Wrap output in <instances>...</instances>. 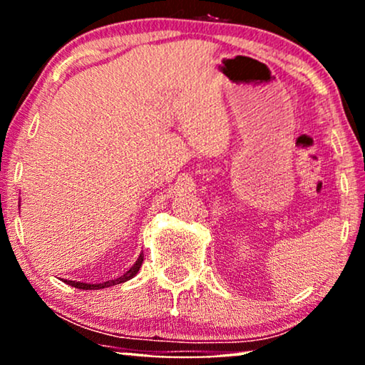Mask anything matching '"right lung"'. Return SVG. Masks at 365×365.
<instances>
[{
    "instance_id": "obj_1",
    "label": "right lung",
    "mask_w": 365,
    "mask_h": 365,
    "mask_svg": "<svg viewBox=\"0 0 365 365\" xmlns=\"http://www.w3.org/2000/svg\"><path fill=\"white\" fill-rule=\"evenodd\" d=\"M143 259H144L143 254H139L138 261L133 264V267L129 269V271L124 272L121 277L113 279V281H106V282H103V284H86V282H79V281H78V282H76V281H64V282L69 284V286L76 287V289H84V291H94V289H104V287L116 286V284L126 282V281H129V279H133L134 276H136L138 271H139V267H141V264H143Z\"/></svg>"
}]
</instances>
